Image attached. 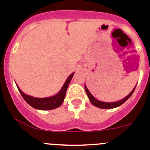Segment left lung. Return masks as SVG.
Segmentation results:
<instances>
[{"label":"left lung","mask_w":150,"mask_h":150,"mask_svg":"<svg viewBox=\"0 0 150 150\" xmlns=\"http://www.w3.org/2000/svg\"><path fill=\"white\" fill-rule=\"evenodd\" d=\"M135 88H136V86L134 88V89H133V90L130 92V94H129V95H127L126 97H125V98L122 99V100H120V101H117V102H114V103H105V102H102V101H100V100H97L96 98H94V97H93V95H92L90 92H89L88 89L87 88V87L85 86V89H86V94H87L88 97V99H89V100H90V102L91 103L93 104L94 105L98 107V108H107V109H108V108H116V107L120 106V105H122L123 103H124L126 100H128V99L131 97L132 94L133 92H134V89H135Z\"/></svg>","instance_id":"obj_1"}]
</instances>
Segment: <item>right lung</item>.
<instances>
[{"label":"right lung","mask_w":150,"mask_h":150,"mask_svg":"<svg viewBox=\"0 0 150 150\" xmlns=\"http://www.w3.org/2000/svg\"><path fill=\"white\" fill-rule=\"evenodd\" d=\"M74 73L70 75L68 77L67 80L65 81L64 84L63 85L62 88L61 90L59 91L58 94H56V95L52 96L50 97H45V98H37V97H31L30 95L24 94V92L22 91L18 86H17L18 89L20 94L24 99L26 102L33 108H36V109L39 110H51L54 109V108H58L60 105L62 104L63 101L64 100L66 94V91L68 87L70 82H71V79L73 78Z\"/></svg>","instance_id":"right-lung-1"}]
</instances>
